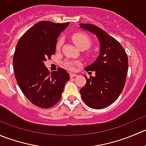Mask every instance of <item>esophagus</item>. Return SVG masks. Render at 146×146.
<instances>
[{
    "label": "esophagus",
    "instance_id": "1",
    "mask_svg": "<svg viewBox=\"0 0 146 146\" xmlns=\"http://www.w3.org/2000/svg\"><path fill=\"white\" fill-rule=\"evenodd\" d=\"M70 78H74V77H76V76H78V75L76 74V73H70Z\"/></svg>",
    "mask_w": 146,
    "mask_h": 146
}]
</instances>
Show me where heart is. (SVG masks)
Segmentation results:
<instances>
[{
	"label": "heart",
	"instance_id": "obj_1",
	"mask_svg": "<svg viewBox=\"0 0 146 146\" xmlns=\"http://www.w3.org/2000/svg\"><path fill=\"white\" fill-rule=\"evenodd\" d=\"M72 40L74 42V44H76V46L80 49V48H85L87 49L88 48H89L91 44V40L90 39L89 36L88 35H86L85 34L83 33H76L72 36ZM63 44V40L62 39H58V41L57 42L56 44V48L57 49H59L61 48V45ZM66 66L68 68L70 69V70H73L75 67V64L73 62H68L66 63Z\"/></svg>",
	"mask_w": 146,
	"mask_h": 146
}]
</instances>
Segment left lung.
<instances>
[{
    "mask_svg": "<svg viewBox=\"0 0 146 146\" xmlns=\"http://www.w3.org/2000/svg\"><path fill=\"white\" fill-rule=\"evenodd\" d=\"M81 29L93 34L100 43L99 56L92 64L85 68L95 71V76H86V84L80 90L82 100L90 108L107 107L119 98L127 76L128 56L116 39L94 25L79 24Z\"/></svg>",
    "mask_w": 146,
    "mask_h": 146,
    "instance_id": "1",
    "label": "left lung"
}]
</instances>
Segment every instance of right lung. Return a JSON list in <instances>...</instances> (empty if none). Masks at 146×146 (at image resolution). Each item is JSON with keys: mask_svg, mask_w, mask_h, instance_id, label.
<instances>
[{"mask_svg": "<svg viewBox=\"0 0 146 146\" xmlns=\"http://www.w3.org/2000/svg\"><path fill=\"white\" fill-rule=\"evenodd\" d=\"M70 23H37L21 36L13 56L15 76L29 102L41 108L53 107L60 100L70 79L64 68L50 74L44 65L55 54L57 39Z\"/></svg>", "mask_w": 146, "mask_h": 146, "instance_id": "add662e5", "label": "right lung"}]
</instances>
